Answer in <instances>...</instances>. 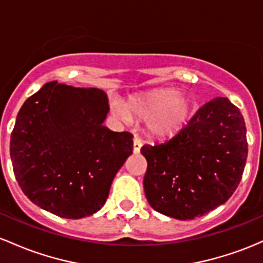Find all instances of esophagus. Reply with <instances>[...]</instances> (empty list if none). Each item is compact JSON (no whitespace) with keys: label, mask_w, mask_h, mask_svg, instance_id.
Wrapping results in <instances>:
<instances>
[{"label":"esophagus","mask_w":263,"mask_h":263,"mask_svg":"<svg viewBox=\"0 0 263 263\" xmlns=\"http://www.w3.org/2000/svg\"><path fill=\"white\" fill-rule=\"evenodd\" d=\"M141 145H143L141 140L138 137H135L134 140H133V152H134V154H139Z\"/></svg>","instance_id":"34e87169"}]
</instances>
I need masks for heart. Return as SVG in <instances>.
<instances>
[{
  "label": "heart",
  "instance_id": "b5f03b06",
  "mask_svg": "<svg viewBox=\"0 0 263 263\" xmlns=\"http://www.w3.org/2000/svg\"><path fill=\"white\" fill-rule=\"evenodd\" d=\"M133 116L146 120L150 135L160 139H169L179 134L193 117L194 104L186 96L175 88H156L149 92L134 96L126 103ZM119 114L126 116L123 109Z\"/></svg>",
  "mask_w": 263,
  "mask_h": 263
}]
</instances>
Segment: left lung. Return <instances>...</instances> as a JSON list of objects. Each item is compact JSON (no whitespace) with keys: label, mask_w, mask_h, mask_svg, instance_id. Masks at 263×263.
<instances>
[{"label":"left lung","mask_w":263,"mask_h":263,"mask_svg":"<svg viewBox=\"0 0 263 263\" xmlns=\"http://www.w3.org/2000/svg\"><path fill=\"white\" fill-rule=\"evenodd\" d=\"M144 191L155 211L193 220L225 203L237 189L247 159L240 109L223 97L206 103L170 140L144 145Z\"/></svg>","instance_id":"obj_1"}]
</instances>
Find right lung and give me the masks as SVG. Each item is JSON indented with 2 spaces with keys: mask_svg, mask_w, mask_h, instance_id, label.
Returning <instances> with one entry per match:
<instances>
[{
  "mask_svg": "<svg viewBox=\"0 0 263 263\" xmlns=\"http://www.w3.org/2000/svg\"><path fill=\"white\" fill-rule=\"evenodd\" d=\"M107 94L57 81L23 103L11 134L13 173L25 195L66 219L90 216L107 201L133 135L103 125Z\"/></svg>",
  "mask_w": 263,
  "mask_h": 263,
  "instance_id": "1",
  "label": "right lung"
}]
</instances>
